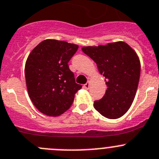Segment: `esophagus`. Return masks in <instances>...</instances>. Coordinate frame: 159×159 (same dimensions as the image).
Here are the masks:
<instances>
[{"label": "esophagus", "mask_w": 159, "mask_h": 159, "mask_svg": "<svg viewBox=\"0 0 159 159\" xmlns=\"http://www.w3.org/2000/svg\"><path fill=\"white\" fill-rule=\"evenodd\" d=\"M84 88H85V89H89V88H90V82H87V84H84Z\"/></svg>", "instance_id": "esophagus-1"}]
</instances>
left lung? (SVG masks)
<instances>
[{
  "mask_svg": "<svg viewBox=\"0 0 159 159\" xmlns=\"http://www.w3.org/2000/svg\"><path fill=\"white\" fill-rule=\"evenodd\" d=\"M82 51L96 63L106 81L105 95L94 101L93 107L108 119L120 118L130 108L137 93L140 75L138 55L123 41L83 47Z\"/></svg>",
  "mask_w": 159,
  "mask_h": 159,
  "instance_id": "left-lung-1",
  "label": "left lung"
}]
</instances>
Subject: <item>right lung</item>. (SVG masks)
I'll use <instances>...</instances> for the list:
<instances>
[{
    "label": "right lung",
    "mask_w": 159,
    "mask_h": 159,
    "mask_svg": "<svg viewBox=\"0 0 159 159\" xmlns=\"http://www.w3.org/2000/svg\"><path fill=\"white\" fill-rule=\"evenodd\" d=\"M79 46L47 39L29 54L25 76L29 97L41 113L56 117L67 111L82 86L75 83L68 62Z\"/></svg>",
    "instance_id": "right-lung-1"
}]
</instances>
